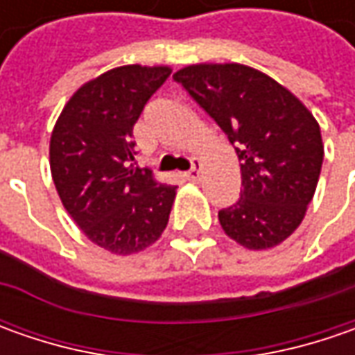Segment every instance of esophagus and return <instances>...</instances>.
I'll return each instance as SVG.
<instances>
[{"label":"esophagus","mask_w":355,"mask_h":355,"mask_svg":"<svg viewBox=\"0 0 355 355\" xmlns=\"http://www.w3.org/2000/svg\"><path fill=\"white\" fill-rule=\"evenodd\" d=\"M199 178H201V164H199V162H193V166L187 171V180L199 182Z\"/></svg>","instance_id":"34e87169"}]
</instances>
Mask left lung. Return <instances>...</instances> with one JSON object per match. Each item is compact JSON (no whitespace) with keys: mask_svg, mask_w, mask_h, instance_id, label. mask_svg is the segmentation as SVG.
Instances as JSON below:
<instances>
[{"mask_svg":"<svg viewBox=\"0 0 355 355\" xmlns=\"http://www.w3.org/2000/svg\"><path fill=\"white\" fill-rule=\"evenodd\" d=\"M217 122L241 162V198L219 211L227 235L270 249L302 223L320 178V126L265 73L237 64H189L173 75Z\"/></svg>","mask_w":355,"mask_h":355,"instance_id":"obj_1","label":"left lung"}]
</instances>
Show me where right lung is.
<instances>
[{
  "mask_svg": "<svg viewBox=\"0 0 355 355\" xmlns=\"http://www.w3.org/2000/svg\"><path fill=\"white\" fill-rule=\"evenodd\" d=\"M170 67L126 64L83 85L51 134V173L83 233L114 254L156 243L170 219L175 185L134 166L132 130Z\"/></svg>",
  "mask_w": 355,
  "mask_h": 355,
  "instance_id": "right-lung-1",
  "label": "right lung"
}]
</instances>
